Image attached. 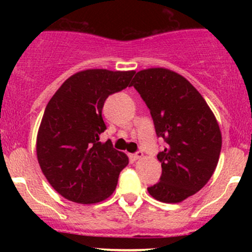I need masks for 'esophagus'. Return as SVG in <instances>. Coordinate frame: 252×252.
<instances>
[{
    "label": "esophagus",
    "mask_w": 252,
    "mask_h": 252,
    "mask_svg": "<svg viewBox=\"0 0 252 252\" xmlns=\"http://www.w3.org/2000/svg\"><path fill=\"white\" fill-rule=\"evenodd\" d=\"M142 156H144L142 151H138V152H135V154L131 155V157H133L134 159H140V158H142Z\"/></svg>",
    "instance_id": "obj_1"
}]
</instances>
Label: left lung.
Segmentation results:
<instances>
[{
  "mask_svg": "<svg viewBox=\"0 0 252 252\" xmlns=\"http://www.w3.org/2000/svg\"><path fill=\"white\" fill-rule=\"evenodd\" d=\"M130 85L149 107L157 136L166 141L157 155L161 178L147 191L158 201L182 202L202 189L217 167L222 147L217 119L201 94L166 68L140 70Z\"/></svg>",
  "mask_w": 252,
  "mask_h": 252,
  "instance_id": "left-lung-1",
  "label": "left lung"
}]
</instances>
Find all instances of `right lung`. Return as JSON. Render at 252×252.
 Wrapping results in <instances>:
<instances>
[{
    "label": "right lung",
    "instance_id": "1",
    "mask_svg": "<svg viewBox=\"0 0 252 252\" xmlns=\"http://www.w3.org/2000/svg\"><path fill=\"white\" fill-rule=\"evenodd\" d=\"M135 74L88 69L68 78L48 101L36 139V155L51 187L67 200L96 204L111 196L129 159L100 141L106 130L102 108Z\"/></svg>",
    "mask_w": 252,
    "mask_h": 252
}]
</instances>
